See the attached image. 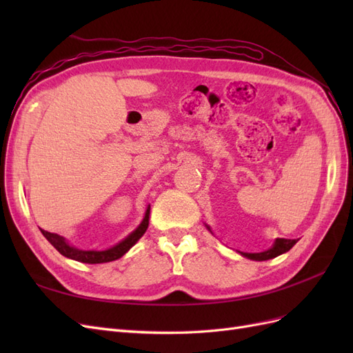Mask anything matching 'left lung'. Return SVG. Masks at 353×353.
I'll return each mask as SVG.
<instances>
[{
	"instance_id": "left-lung-1",
	"label": "left lung",
	"mask_w": 353,
	"mask_h": 353,
	"mask_svg": "<svg viewBox=\"0 0 353 353\" xmlns=\"http://www.w3.org/2000/svg\"><path fill=\"white\" fill-rule=\"evenodd\" d=\"M208 227V225H206ZM208 230H210L208 227ZM297 243V240H290V239H276L272 244V248L265 250V252H261V253H244V252H240L241 256H244V258L248 259H252V261H268V259H272V258H276V256H280L285 252L290 250L293 245Z\"/></svg>"
}]
</instances>
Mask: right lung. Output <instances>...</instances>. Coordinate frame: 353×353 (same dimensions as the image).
<instances>
[{
	"instance_id": "1",
	"label": "right lung",
	"mask_w": 353,
	"mask_h": 353,
	"mask_svg": "<svg viewBox=\"0 0 353 353\" xmlns=\"http://www.w3.org/2000/svg\"><path fill=\"white\" fill-rule=\"evenodd\" d=\"M148 216H150V206L147 208L144 219L141 221V223L138 225L137 230H134L130 236L123 239L121 243H117L116 245H113V248L105 249V250H81V249L73 248V245H70L66 241L65 237L59 236V234L48 232L44 230H41V232L42 236L54 245L63 256H66L69 259L83 262V263H104V262H112L122 258V256L144 236V232L148 228Z\"/></svg>"
}]
</instances>
